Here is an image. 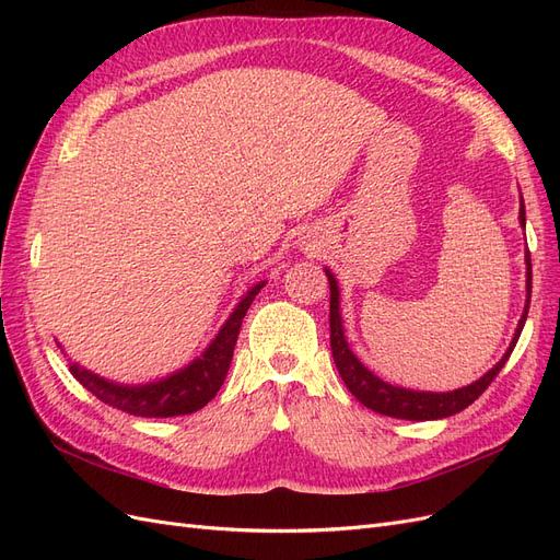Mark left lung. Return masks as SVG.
Segmentation results:
<instances>
[{"label":"left lung","mask_w":560,"mask_h":560,"mask_svg":"<svg viewBox=\"0 0 560 560\" xmlns=\"http://www.w3.org/2000/svg\"><path fill=\"white\" fill-rule=\"evenodd\" d=\"M521 208H518V222L525 229V206H523V196H521ZM327 280H329V329H331V354L338 374H341L346 387L350 393L358 397L366 409L389 416V418H401V420H439V418H448L455 416L457 411L467 409V406L479 399L483 389L493 383V378L500 374L502 366L510 360V354L518 341V336L523 331L525 317H528L530 308V287H533V268H530V252H525V308L518 319V327L514 331V338L510 348L500 358V362L488 369L486 374L474 381L465 387L451 389V393H425V389H411V387H401L393 385L383 378H378L374 371H369L358 354L350 350V343L346 338L343 329V317H341V292H338V282L336 276L329 268H325Z\"/></svg>","instance_id":"left-lung-1"}]
</instances>
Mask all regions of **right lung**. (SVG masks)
<instances>
[{"instance_id":"add662e5","label":"right lung","mask_w":560,"mask_h":560,"mask_svg":"<svg viewBox=\"0 0 560 560\" xmlns=\"http://www.w3.org/2000/svg\"><path fill=\"white\" fill-rule=\"evenodd\" d=\"M264 284L266 280L252 284L238 301V306L233 308V313L222 325V329L217 331L210 346L200 352V358L191 360L184 369L175 371L171 376L151 381V383L128 385V383H116L105 376H97L95 371L81 366L77 362L70 364L72 376L100 401L130 416L171 418V416L194 413L202 409V406L219 393V387H222L233 360V348H235V341H238L243 317L252 306L254 296L261 292Z\"/></svg>"}]
</instances>
